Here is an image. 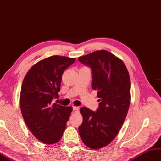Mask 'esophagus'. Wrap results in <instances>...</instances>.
<instances>
[{
	"label": "esophagus",
	"mask_w": 161,
	"mask_h": 161,
	"mask_svg": "<svg viewBox=\"0 0 161 161\" xmlns=\"http://www.w3.org/2000/svg\"><path fill=\"white\" fill-rule=\"evenodd\" d=\"M73 112L77 113V112H79V108H78V107L73 106Z\"/></svg>",
	"instance_id": "34e87169"
}]
</instances>
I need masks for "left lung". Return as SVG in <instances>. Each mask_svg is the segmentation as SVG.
I'll return each mask as SVG.
<instances>
[{
	"label": "left lung",
	"mask_w": 161,
	"mask_h": 161,
	"mask_svg": "<svg viewBox=\"0 0 161 161\" xmlns=\"http://www.w3.org/2000/svg\"><path fill=\"white\" fill-rule=\"evenodd\" d=\"M92 72V88L97 91L99 106L96 112L83 107V122L78 128L82 142L92 149L112 142L121 129L130 103V81L122 60L106 50L78 58Z\"/></svg>",
	"instance_id": "8db88e82"
}]
</instances>
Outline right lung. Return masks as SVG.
I'll use <instances>...</instances> for the list:
<instances>
[{"label": "right lung", "instance_id": "right-lung-1", "mask_svg": "<svg viewBox=\"0 0 161 161\" xmlns=\"http://www.w3.org/2000/svg\"><path fill=\"white\" fill-rule=\"evenodd\" d=\"M75 58L52 56L38 62L24 77L20 92V109L35 137L45 144L58 142L67 126L72 107L52 103L59 97L62 75Z\"/></svg>", "mask_w": 161, "mask_h": 161}]
</instances>
